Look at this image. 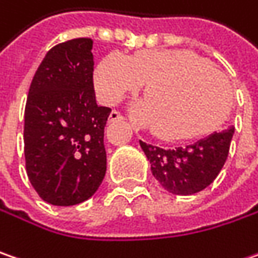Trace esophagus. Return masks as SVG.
Wrapping results in <instances>:
<instances>
[{
	"label": "esophagus",
	"instance_id": "1",
	"mask_svg": "<svg viewBox=\"0 0 258 258\" xmlns=\"http://www.w3.org/2000/svg\"><path fill=\"white\" fill-rule=\"evenodd\" d=\"M109 120L110 122H122V120H124V117H123V114L119 110H111Z\"/></svg>",
	"mask_w": 258,
	"mask_h": 258
}]
</instances>
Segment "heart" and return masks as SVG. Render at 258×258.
I'll use <instances>...</instances> for the list:
<instances>
[{"instance_id": "heart-1", "label": "heart", "mask_w": 258, "mask_h": 258, "mask_svg": "<svg viewBox=\"0 0 258 258\" xmlns=\"http://www.w3.org/2000/svg\"><path fill=\"white\" fill-rule=\"evenodd\" d=\"M145 85L135 117L164 139H183L208 129L226 107L229 85L206 59L188 52L145 49L131 58L110 53L97 65L94 87L106 104Z\"/></svg>"}]
</instances>
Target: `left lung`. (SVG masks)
Here are the masks:
<instances>
[{
  "label": "left lung",
  "mask_w": 258,
  "mask_h": 258,
  "mask_svg": "<svg viewBox=\"0 0 258 258\" xmlns=\"http://www.w3.org/2000/svg\"><path fill=\"white\" fill-rule=\"evenodd\" d=\"M234 127L199 139L193 144L165 149L139 141L151 171L167 191L173 195H195L213 183L225 164Z\"/></svg>",
  "instance_id": "8db88e82"
}]
</instances>
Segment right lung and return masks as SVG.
I'll use <instances>...</instances> for the list:
<instances>
[{"mask_svg": "<svg viewBox=\"0 0 258 258\" xmlns=\"http://www.w3.org/2000/svg\"><path fill=\"white\" fill-rule=\"evenodd\" d=\"M93 40L53 46L34 74L24 110L26 173L42 199L72 206L90 199L106 168L110 107L94 93Z\"/></svg>", "mask_w": 258, "mask_h": 258, "instance_id": "obj_1", "label": "right lung"}]
</instances>
